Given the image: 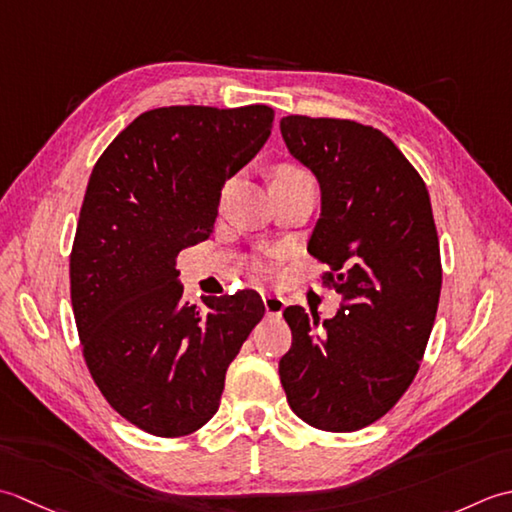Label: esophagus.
<instances>
[{
    "mask_svg": "<svg viewBox=\"0 0 512 512\" xmlns=\"http://www.w3.org/2000/svg\"><path fill=\"white\" fill-rule=\"evenodd\" d=\"M263 305L267 316H280L285 309V298H280L276 294H263Z\"/></svg>",
    "mask_w": 512,
    "mask_h": 512,
    "instance_id": "1",
    "label": "esophagus"
}]
</instances>
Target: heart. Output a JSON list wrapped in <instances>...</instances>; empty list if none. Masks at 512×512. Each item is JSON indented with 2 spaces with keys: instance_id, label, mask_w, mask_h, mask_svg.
Masks as SVG:
<instances>
[{
  "instance_id": "b5f03b06",
  "label": "heart",
  "mask_w": 512,
  "mask_h": 512,
  "mask_svg": "<svg viewBox=\"0 0 512 512\" xmlns=\"http://www.w3.org/2000/svg\"><path fill=\"white\" fill-rule=\"evenodd\" d=\"M296 174H305V172L294 168V165H280V168L276 170V176H296ZM254 269L258 271V274H267L269 265L263 263V260H258V263H254Z\"/></svg>"
}]
</instances>
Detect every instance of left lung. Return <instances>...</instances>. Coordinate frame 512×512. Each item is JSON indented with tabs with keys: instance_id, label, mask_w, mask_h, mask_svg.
<instances>
[{
	"instance_id": "left-lung-1",
	"label": "left lung",
	"mask_w": 512,
	"mask_h": 512,
	"mask_svg": "<svg viewBox=\"0 0 512 512\" xmlns=\"http://www.w3.org/2000/svg\"><path fill=\"white\" fill-rule=\"evenodd\" d=\"M287 150L316 174L322 210L309 254L342 296L320 322L283 311L291 349L278 373L300 420L349 433L380 420L411 387L442 289L440 241L429 190L387 134L349 119L291 114Z\"/></svg>"
}]
</instances>
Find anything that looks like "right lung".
<instances>
[{"label":"right lung","instance_id":"right-lung-1","mask_svg":"<svg viewBox=\"0 0 512 512\" xmlns=\"http://www.w3.org/2000/svg\"><path fill=\"white\" fill-rule=\"evenodd\" d=\"M271 123L269 106L148 110L92 168L70 254L72 311L103 398L150 435L212 420L229 362L265 316L252 289L190 305L176 256L212 234L225 181Z\"/></svg>","mask_w":512,"mask_h":512}]
</instances>
